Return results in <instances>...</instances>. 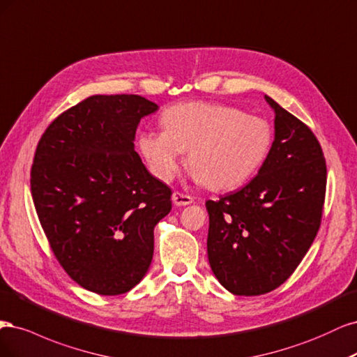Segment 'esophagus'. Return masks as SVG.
<instances>
[{
  "label": "esophagus",
  "mask_w": 357,
  "mask_h": 357,
  "mask_svg": "<svg viewBox=\"0 0 357 357\" xmlns=\"http://www.w3.org/2000/svg\"><path fill=\"white\" fill-rule=\"evenodd\" d=\"M172 202H174L175 206H188L191 204L194 200L191 195H187V194H182L179 191L172 194Z\"/></svg>",
  "instance_id": "obj_1"
}]
</instances>
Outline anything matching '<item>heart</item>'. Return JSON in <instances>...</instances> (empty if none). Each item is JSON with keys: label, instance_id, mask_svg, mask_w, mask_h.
I'll return each mask as SVG.
<instances>
[{"label": "heart", "instance_id": "heart-1", "mask_svg": "<svg viewBox=\"0 0 357 357\" xmlns=\"http://www.w3.org/2000/svg\"><path fill=\"white\" fill-rule=\"evenodd\" d=\"M162 130L142 132L136 139L149 172L163 182L174 179L187 153L190 176L213 191L246 183L273 146L267 120L237 108L208 102H183L166 108Z\"/></svg>", "mask_w": 357, "mask_h": 357}]
</instances>
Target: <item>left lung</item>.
I'll return each mask as SVG.
<instances>
[{"label": "left lung", "mask_w": 357, "mask_h": 357, "mask_svg": "<svg viewBox=\"0 0 357 357\" xmlns=\"http://www.w3.org/2000/svg\"><path fill=\"white\" fill-rule=\"evenodd\" d=\"M274 111V141L246 187L208 200V258L227 291L254 296L279 287L300 266L320 227L326 163L307 126L264 96Z\"/></svg>", "instance_id": "left-lung-1"}]
</instances>
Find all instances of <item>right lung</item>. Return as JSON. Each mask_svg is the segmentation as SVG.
<instances>
[{"label":"right lung","mask_w":357,"mask_h":357,"mask_svg":"<svg viewBox=\"0 0 357 357\" xmlns=\"http://www.w3.org/2000/svg\"><path fill=\"white\" fill-rule=\"evenodd\" d=\"M157 109L137 95L90 96L38 142L31 170L38 220L63 270L90 292H129L151 266L172 191L133 142L141 119Z\"/></svg>","instance_id":"add662e5"}]
</instances>
